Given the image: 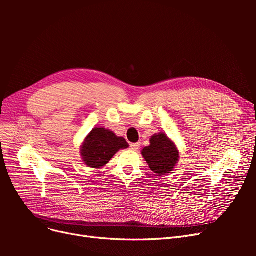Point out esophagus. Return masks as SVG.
I'll return each instance as SVG.
<instances>
[{
  "mask_svg": "<svg viewBox=\"0 0 256 256\" xmlns=\"http://www.w3.org/2000/svg\"><path fill=\"white\" fill-rule=\"evenodd\" d=\"M140 145H141V143H131V144H130V147H131V148H132L134 150H138V148H140Z\"/></svg>",
  "mask_w": 256,
  "mask_h": 256,
  "instance_id": "1",
  "label": "esophagus"
}]
</instances>
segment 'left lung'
Instances as JSON below:
<instances>
[{"mask_svg":"<svg viewBox=\"0 0 256 256\" xmlns=\"http://www.w3.org/2000/svg\"><path fill=\"white\" fill-rule=\"evenodd\" d=\"M150 143L141 152L150 168L157 176L171 173L180 161L176 144L164 132L152 136Z\"/></svg>","mask_w":256,"mask_h":256,"instance_id":"1","label":"left lung"}]
</instances>
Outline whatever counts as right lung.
Listing matches in <instances>:
<instances>
[{
  "label": "right lung",
  "instance_id": "obj_1",
  "mask_svg": "<svg viewBox=\"0 0 256 256\" xmlns=\"http://www.w3.org/2000/svg\"><path fill=\"white\" fill-rule=\"evenodd\" d=\"M129 145L122 136H118L110 129L96 127L84 138L81 145V159L88 168H100L109 162L120 150Z\"/></svg>",
  "mask_w": 256,
  "mask_h": 256
}]
</instances>
